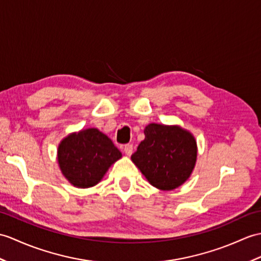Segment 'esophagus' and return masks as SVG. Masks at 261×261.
I'll use <instances>...</instances> for the list:
<instances>
[{
	"label": "esophagus",
	"mask_w": 261,
	"mask_h": 261,
	"mask_svg": "<svg viewBox=\"0 0 261 261\" xmlns=\"http://www.w3.org/2000/svg\"><path fill=\"white\" fill-rule=\"evenodd\" d=\"M132 152H133V145L132 144H125L124 145V153L130 156L132 154Z\"/></svg>",
	"instance_id": "1"
}]
</instances>
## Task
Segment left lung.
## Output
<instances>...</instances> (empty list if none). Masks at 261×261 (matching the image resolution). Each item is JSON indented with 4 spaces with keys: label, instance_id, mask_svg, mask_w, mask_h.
I'll use <instances>...</instances> for the list:
<instances>
[{
    "label": "left lung",
    "instance_id": "1",
    "mask_svg": "<svg viewBox=\"0 0 261 261\" xmlns=\"http://www.w3.org/2000/svg\"><path fill=\"white\" fill-rule=\"evenodd\" d=\"M197 154V141L190 131L180 125L150 123L131 160L151 186L170 191L190 178Z\"/></svg>",
    "mask_w": 261,
    "mask_h": 261
}]
</instances>
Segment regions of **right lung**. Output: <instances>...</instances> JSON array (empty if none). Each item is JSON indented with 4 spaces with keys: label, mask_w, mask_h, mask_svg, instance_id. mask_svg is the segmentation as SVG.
Here are the masks:
<instances>
[{
    "label": "right lung",
    "mask_w": 261,
    "mask_h": 261,
    "mask_svg": "<svg viewBox=\"0 0 261 261\" xmlns=\"http://www.w3.org/2000/svg\"><path fill=\"white\" fill-rule=\"evenodd\" d=\"M122 153L111 139L96 128L72 132L58 148V163L64 178L76 188L98 185Z\"/></svg>",
    "instance_id": "1"
}]
</instances>
